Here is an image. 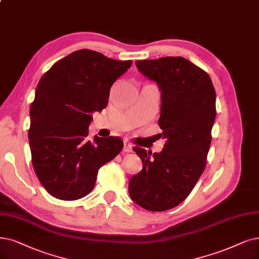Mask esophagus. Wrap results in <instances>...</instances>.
Returning a JSON list of instances; mask_svg holds the SVG:
<instances>
[{
	"label": "esophagus",
	"instance_id": "esophagus-1",
	"mask_svg": "<svg viewBox=\"0 0 259 259\" xmlns=\"http://www.w3.org/2000/svg\"><path fill=\"white\" fill-rule=\"evenodd\" d=\"M132 151H133L132 143H130L128 141H124V144H123V152L131 153Z\"/></svg>",
	"mask_w": 259,
	"mask_h": 259
}]
</instances>
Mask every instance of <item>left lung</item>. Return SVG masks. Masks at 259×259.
Returning a JSON list of instances; mask_svg holds the SVG:
<instances>
[{
  "mask_svg": "<svg viewBox=\"0 0 259 259\" xmlns=\"http://www.w3.org/2000/svg\"><path fill=\"white\" fill-rule=\"evenodd\" d=\"M135 64L161 92L158 124L165 143L160 153L134 148L142 170L130 180L128 193L142 208L163 211L187 198L205 169L215 118V91L209 75L184 57Z\"/></svg>",
  "mask_w": 259,
  "mask_h": 259,
  "instance_id": "obj_1",
  "label": "left lung"
}]
</instances>
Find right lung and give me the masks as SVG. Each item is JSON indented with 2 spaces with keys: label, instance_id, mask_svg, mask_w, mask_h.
I'll use <instances>...</instances> for the list:
<instances>
[{
  "label": "right lung",
  "instance_id": "1",
  "mask_svg": "<svg viewBox=\"0 0 259 259\" xmlns=\"http://www.w3.org/2000/svg\"><path fill=\"white\" fill-rule=\"evenodd\" d=\"M131 66L132 60L84 49L57 61L39 80L28 141L37 178L54 198H84L94 189L99 169L121 152L119 137L87 136L92 113L107 106L112 84Z\"/></svg>",
  "mask_w": 259,
  "mask_h": 259
}]
</instances>
